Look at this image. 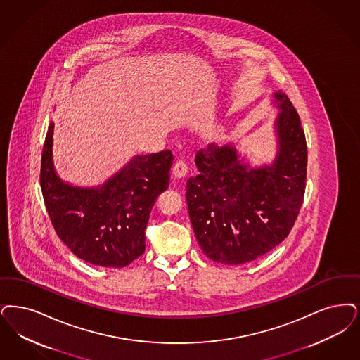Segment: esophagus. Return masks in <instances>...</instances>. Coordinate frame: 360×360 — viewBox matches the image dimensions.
<instances>
[{
  "instance_id": "34e87169",
  "label": "esophagus",
  "mask_w": 360,
  "mask_h": 360,
  "mask_svg": "<svg viewBox=\"0 0 360 360\" xmlns=\"http://www.w3.org/2000/svg\"><path fill=\"white\" fill-rule=\"evenodd\" d=\"M187 167L184 162H176L173 167V176L175 179H184L186 176Z\"/></svg>"
}]
</instances>
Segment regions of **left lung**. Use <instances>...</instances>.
Segmentation results:
<instances>
[{"label":"left lung","instance_id":"1","mask_svg":"<svg viewBox=\"0 0 360 360\" xmlns=\"http://www.w3.org/2000/svg\"><path fill=\"white\" fill-rule=\"evenodd\" d=\"M276 154L252 165L237 143L212 142L195 155L200 174L186 182L188 216L202 252L238 265L283 243L302 207L307 143L300 117L283 92L272 94Z\"/></svg>","mask_w":360,"mask_h":360}]
</instances>
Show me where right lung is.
Masks as SVG:
<instances>
[{"label": "right lung", "instance_id": "right-lung-1", "mask_svg": "<svg viewBox=\"0 0 360 360\" xmlns=\"http://www.w3.org/2000/svg\"><path fill=\"white\" fill-rule=\"evenodd\" d=\"M52 122L41 157V190L52 225L73 255L89 264L123 268L142 256L150 212L170 182L173 154L134 155L96 186L60 178L53 162Z\"/></svg>", "mask_w": 360, "mask_h": 360}]
</instances>
